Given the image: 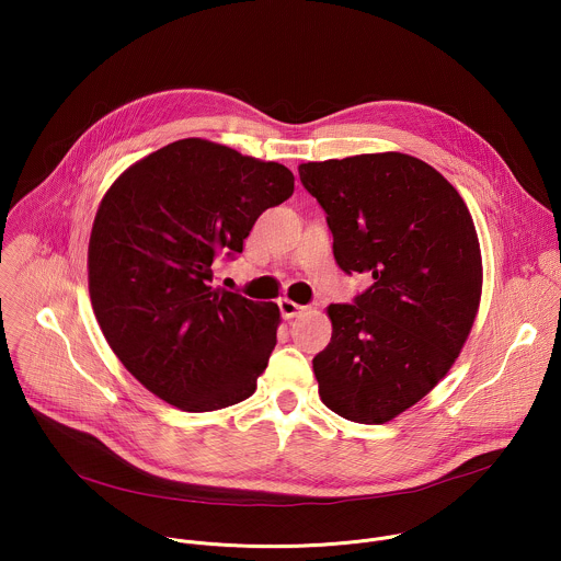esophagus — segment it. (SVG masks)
I'll list each match as a JSON object with an SVG mask.
<instances>
[{
  "label": "esophagus",
  "instance_id": "obj_1",
  "mask_svg": "<svg viewBox=\"0 0 561 561\" xmlns=\"http://www.w3.org/2000/svg\"><path fill=\"white\" fill-rule=\"evenodd\" d=\"M279 310H282V314H284L286 319H293V317H297L299 312H304L306 308H304V306H299L297 301H290V299H282V301H279Z\"/></svg>",
  "mask_w": 561,
  "mask_h": 561
}]
</instances>
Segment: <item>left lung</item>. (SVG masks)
<instances>
[{
	"mask_svg": "<svg viewBox=\"0 0 561 561\" xmlns=\"http://www.w3.org/2000/svg\"><path fill=\"white\" fill-rule=\"evenodd\" d=\"M322 204L342 271L368 273L355 304L327 308L331 344L312 359L322 402L386 424L415 407L459 357L482 299V251L455 186L407 152L299 164Z\"/></svg>",
	"mask_w": 561,
	"mask_h": 561,
	"instance_id": "1",
	"label": "left lung"
}]
</instances>
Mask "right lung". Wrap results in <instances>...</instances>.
<instances>
[{
	"mask_svg": "<svg viewBox=\"0 0 561 561\" xmlns=\"http://www.w3.org/2000/svg\"><path fill=\"white\" fill-rule=\"evenodd\" d=\"M293 173L186 137L146 154L106 191L89 242L98 324L126 370L186 413L244 402L277 344L279 306L213 288Z\"/></svg>",
	"mask_w": 561,
	"mask_h": 561,
	"instance_id": "right-lung-1",
	"label": "right lung"
}]
</instances>
